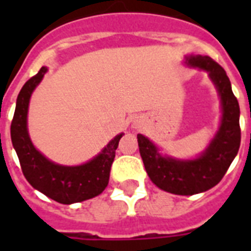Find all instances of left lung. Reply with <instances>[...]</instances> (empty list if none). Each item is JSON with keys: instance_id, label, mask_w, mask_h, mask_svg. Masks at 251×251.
Instances as JSON below:
<instances>
[{"instance_id": "8db88e82", "label": "left lung", "mask_w": 251, "mask_h": 251, "mask_svg": "<svg viewBox=\"0 0 251 251\" xmlns=\"http://www.w3.org/2000/svg\"><path fill=\"white\" fill-rule=\"evenodd\" d=\"M185 64L202 69L210 79L222 101V124L206 151L193 160H178L161 156L157 147L142 134H138V146L146 172L161 190L177 195H193L218 185L236 157L241 143L240 105L233 95L226 70L208 56H189Z\"/></svg>"}]
</instances>
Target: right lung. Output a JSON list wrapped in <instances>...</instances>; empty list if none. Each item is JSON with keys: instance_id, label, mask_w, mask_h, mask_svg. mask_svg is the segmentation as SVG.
<instances>
[{"instance_id": "add662e5", "label": "right lung", "mask_w": 251, "mask_h": 251, "mask_svg": "<svg viewBox=\"0 0 251 251\" xmlns=\"http://www.w3.org/2000/svg\"><path fill=\"white\" fill-rule=\"evenodd\" d=\"M47 70V68H41L36 75L25 82L18 95L10 127L11 142L17 151L22 172L31 186L62 204L83 202L101 194L109 182L110 167L116 156L118 142L124 134L114 137L98 156L86 164L65 167L48 160L35 149L27 130L29 99Z\"/></svg>"}]
</instances>
